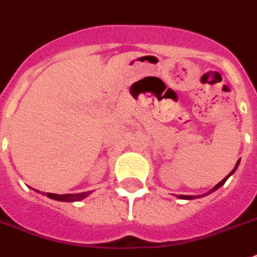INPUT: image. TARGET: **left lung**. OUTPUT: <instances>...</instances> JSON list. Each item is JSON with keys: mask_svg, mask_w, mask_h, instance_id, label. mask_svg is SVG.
<instances>
[{"mask_svg": "<svg viewBox=\"0 0 257 257\" xmlns=\"http://www.w3.org/2000/svg\"><path fill=\"white\" fill-rule=\"evenodd\" d=\"M238 165H239V160H238V163H236V165H235V168H234V169H232V171H231V172H230V175H228V176H226V177H224V179H223V180H222V181H220V182H218L217 185L214 186L213 189L210 190V193H211V192H214V190H217V189H218V188H220V186L223 185L224 182L227 181V179H228V177H230V176H231V175H232V173H234V172H235V171H236V168H238ZM180 198H182V200H193V198H196V197H194V196H180Z\"/></svg>", "mask_w": 257, "mask_h": 257, "instance_id": "obj_1", "label": "left lung"}]
</instances>
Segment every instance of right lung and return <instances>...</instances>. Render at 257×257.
Returning a JSON list of instances; mask_svg holds the SVG:
<instances>
[{
	"label": "right lung",
	"mask_w": 257,
	"mask_h": 257,
	"mask_svg": "<svg viewBox=\"0 0 257 257\" xmlns=\"http://www.w3.org/2000/svg\"><path fill=\"white\" fill-rule=\"evenodd\" d=\"M90 193L84 192V193H77V194H55V193H46V196L52 200L61 201V202H75V201L84 200L85 197H88Z\"/></svg>",
	"instance_id": "right-lung-1"
}]
</instances>
